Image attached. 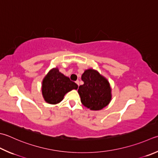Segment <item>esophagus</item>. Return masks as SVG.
<instances>
[{"instance_id":"obj_1","label":"esophagus","mask_w":158,"mask_h":158,"mask_svg":"<svg viewBox=\"0 0 158 158\" xmlns=\"http://www.w3.org/2000/svg\"><path fill=\"white\" fill-rule=\"evenodd\" d=\"M76 83L77 85H78L79 86V80H76Z\"/></svg>"}]
</instances>
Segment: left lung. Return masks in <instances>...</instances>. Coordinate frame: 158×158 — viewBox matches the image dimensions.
<instances>
[{"instance_id": "1", "label": "left lung", "mask_w": 158, "mask_h": 158, "mask_svg": "<svg viewBox=\"0 0 158 158\" xmlns=\"http://www.w3.org/2000/svg\"><path fill=\"white\" fill-rule=\"evenodd\" d=\"M81 78L84 84L80 86L78 92L83 105L96 111L109 105L111 90L108 80L91 69L86 70Z\"/></svg>"}]
</instances>
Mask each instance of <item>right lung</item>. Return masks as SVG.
<instances>
[{"label": "right lung", "instance_id": "obj_1", "mask_svg": "<svg viewBox=\"0 0 158 158\" xmlns=\"http://www.w3.org/2000/svg\"><path fill=\"white\" fill-rule=\"evenodd\" d=\"M78 87L75 82L55 68L50 71L43 79L42 93L47 102L55 105L62 100L67 92L77 89Z\"/></svg>", "mask_w": 158, "mask_h": 158}]
</instances>
